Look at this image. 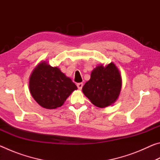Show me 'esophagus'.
Here are the masks:
<instances>
[{
    "mask_svg": "<svg viewBox=\"0 0 160 160\" xmlns=\"http://www.w3.org/2000/svg\"><path fill=\"white\" fill-rule=\"evenodd\" d=\"M77 86H78V88L79 89V90H82V87H83V83L82 82L78 83L77 84Z\"/></svg>",
    "mask_w": 160,
    "mask_h": 160,
    "instance_id": "1",
    "label": "esophagus"
}]
</instances>
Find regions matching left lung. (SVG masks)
Returning a JSON list of instances; mask_svg holds the SVG:
<instances>
[{
    "mask_svg": "<svg viewBox=\"0 0 160 160\" xmlns=\"http://www.w3.org/2000/svg\"><path fill=\"white\" fill-rule=\"evenodd\" d=\"M121 77L114 63L97 66L91 73L90 79L82 87L85 95L95 106H109L118 97L121 89Z\"/></svg>",
    "mask_w": 160,
    "mask_h": 160,
    "instance_id": "8db88e82",
    "label": "left lung"
}]
</instances>
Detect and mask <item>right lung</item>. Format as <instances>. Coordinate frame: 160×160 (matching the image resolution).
Instances as JSON below:
<instances>
[{
    "label": "right lung",
    "instance_id": "obj_1",
    "mask_svg": "<svg viewBox=\"0 0 160 160\" xmlns=\"http://www.w3.org/2000/svg\"><path fill=\"white\" fill-rule=\"evenodd\" d=\"M29 91L40 106L52 109L61 107L77 86L57 67L42 62L29 78Z\"/></svg>",
    "mask_w": 160,
    "mask_h": 160
}]
</instances>
